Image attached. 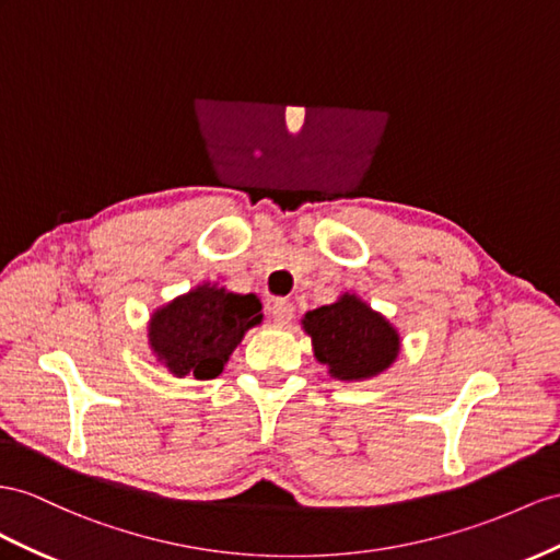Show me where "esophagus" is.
<instances>
[{
  "label": "esophagus",
  "instance_id": "1",
  "mask_svg": "<svg viewBox=\"0 0 560 560\" xmlns=\"http://www.w3.org/2000/svg\"><path fill=\"white\" fill-rule=\"evenodd\" d=\"M269 314H271V319H275L277 326L291 324V319H293V303H289V300H275V303L269 305Z\"/></svg>",
  "mask_w": 560,
  "mask_h": 560
}]
</instances>
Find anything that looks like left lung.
Listing matches in <instances>:
<instances>
[{"instance_id":"1","label":"left lung","mask_w":560,"mask_h":560,"mask_svg":"<svg viewBox=\"0 0 560 560\" xmlns=\"http://www.w3.org/2000/svg\"><path fill=\"white\" fill-rule=\"evenodd\" d=\"M303 331L312 338L314 360L336 381L357 383L388 371L402 350L399 331L357 293H340L336 303L310 310Z\"/></svg>"}]
</instances>
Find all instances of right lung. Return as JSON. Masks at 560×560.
Returning a JSON list of instances; mask_svg holds the SVG:
<instances>
[{
    "instance_id": "obj_1",
    "label": "right lung",
    "mask_w": 560,
    "mask_h": 560,
    "mask_svg": "<svg viewBox=\"0 0 560 560\" xmlns=\"http://www.w3.org/2000/svg\"><path fill=\"white\" fill-rule=\"evenodd\" d=\"M262 317L257 295L203 281L153 310L147 326L149 348L175 378L210 381L222 374L243 336L260 326Z\"/></svg>"
}]
</instances>
